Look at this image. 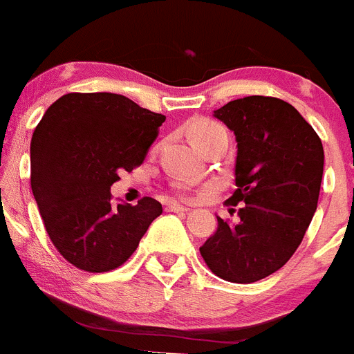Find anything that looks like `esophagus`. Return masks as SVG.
Instances as JSON below:
<instances>
[{
    "instance_id": "1",
    "label": "esophagus",
    "mask_w": 354,
    "mask_h": 354,
    "mask_svg": "<svg viewBox=\"0 0 354 354\" xmlns=\"http://www.w3.org/2000/svg\"><path fill=\"white\" fill-rule=\"evenodd\" d=\"M167 211L168 212H186L187 207L177 204V202H170V204H167Z\"/></svg>"
}]
</instances>
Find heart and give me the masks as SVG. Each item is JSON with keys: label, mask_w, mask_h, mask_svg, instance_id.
Instances as JSON below:
<instances>
[{"label": "heart", "mask_w": 354, "mask_h": 354, "mask_svg": "<svg viewBox=\"0 0 354 354\" xmlns=\"http://www.w3.org/2000/svg\"><path fill=\"white\" fill-rule=\"evenodd\" d=\"M218 134H227L225 127L221 124L214 120H209V118H195V120L189 122L187 126V136L192 140V143L195 147H200L207 140L214 138Z\"/></svg>", "instance_id": "heart-1"}]
</instances>
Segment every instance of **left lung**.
Returning <instances> with one entry per match:
<instances>
[{
    "mask_svg": "<svg viewBox=\"0 0 354 354\" xmlns=\"http://www.w3.org/2000/svg\"><path fill=\"white\" fill-rule=\"evenodd\" d=\"M212 115L236 134L237 189L227 202L241 207L236 223L216 216L200 253L223 280L257 282L292 257L314 218L323 143L298 109L274 97L236 99Z\"/></svg>",
    "mask_w": 354,
    "mask_h": 354,
    "instance_id": "obj_1",
    "label": "left lung"
}]
</instances>
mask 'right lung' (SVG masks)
<instances>
[{
    "instance_id": "right-lung-1",
    "label": "right lung",
    "mask_w": 354,
    "mask_h": 354,
    "mask_svg": "<svg viewBox=\"0 0 354 354\" xmlns=\"http://www.w3.org/2000/svg\"><path fill=\"white\" fill-rule=\"evenodd\" d=\"M165 118L118 93H67L33 131L31 192L53 245L80 270L124 264L162 212L150 196L115 205L111 186L142 165Z\"/></svg>"
}]
</instances>
